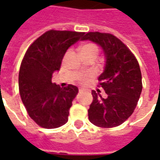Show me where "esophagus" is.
I'll list each match as a JSON object with an SVG mask.
<instances>
[{
	"mask_svg": "<svg viewBox=\"0 0 160 160\" xmlns=\"http://www.w3.org/2000/svg\"><path fill=\"white\" fill-rule=\"evenodd\" d=\"M83 89H82V88H79V92H83Z\"/></svg>",
	"mask_w": 160,
	"mask_h": 160,
	"instance_id": "1",
	"label": "esophagus"
}]
</instances>
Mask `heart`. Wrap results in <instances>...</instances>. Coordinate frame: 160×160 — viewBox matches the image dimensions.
I'll return each instance as SVG.
<instances>
[{
	"label": "heart",
	"mask_w": 160,
	"mask_h": 160,
	"mask_svg": "<svg viewBox=\"0 0 160 160\" xmlns=\"http://www.w3.org/2000/svg\"><path fill=\"white\" fill-rule=\"evenodd\" d=\"M81 52H92L98 53L99 52V47L97 46L96 44H94V43H86V44H84L82 47ZM90 77H91L90 75L89 76H85V77H81L80 79H79V81L82 82V83H86L87 81H89Z\"/></svg>",
	"instance_id": "1"
}]
</instances>
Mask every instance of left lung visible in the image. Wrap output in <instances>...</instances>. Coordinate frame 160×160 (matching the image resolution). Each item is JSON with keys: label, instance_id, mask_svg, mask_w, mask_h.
<instances>
[{"label": "left lung", "instance_id": "left-lung-1", "mask_svg": "<svg viewBox=\"0 0 160 160\" xmlns=\"http://www.w3.org/2000/svg\"><path fill=\"white\" fill-rule=\"evenodd\" d=\"M82 40L101 45L105 52V69L99 77V87L108 94L102 98L92 92V102L88 109L91 123L110 128L123 124L134 111L142 89L138 61L126 44L109 33L89 32Z\"/></svg>", "mask_w": 160, "mask_h": 160}]
</instances>
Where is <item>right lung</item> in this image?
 <instances>
[{
	"instance_id": "obj_1",
	"label": "right lung",
	"mask_w": 160,
	"mask_h": 160,
	"mask_svg": "<svg viewBox=\"0 0 160 160\" xmlns=\"http://www.w3.org/2000/svg\"><path fill=\"white\" fill-rule=\"evenodd\" d=\"M84 33L49 30L28 47L18 74V89L29 117L41 127L52 129L68 120L72 101L78 92L73 84L59 87L52 83L67 50Z\"/></svg>"
}]
</instances>
